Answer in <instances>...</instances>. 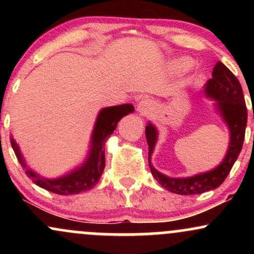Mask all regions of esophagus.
I'll use <instances>...</instances> for the list:
<instances>
[{"instance_id": "1", "label": "esophagus", "mask_w": 254, "mask_h": 254, "mask_svg": "<svg viewBox=\"0 0 254 254\" xmlns=\"http://www.w3.org/2000/svg\"><path fill=\"white\" fill-rule=\"evenodd\" d=\"M149 110H150L149 101L142 100L141 103L137 105V111H138V112L141 113V115H147V113L149 112Z\"/></svg>"}]
</instances>
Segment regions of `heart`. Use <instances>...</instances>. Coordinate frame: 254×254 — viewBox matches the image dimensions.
<instances>
[{"label":"heart","instance_id":"1","mask_svg":"<svg viewBox=\"0 0 254 254\" xmlns=\"http://www.w3.org/2000/svg\"><path fill=\"white\" fill-rule=\"evenodd\" d=\"M190 65V61L186 60V58H179V60L174 61L173 63H172V66L176 69H183V68H186V66Z\"/></svg>","mask_w":254,"mask_h":254}]
</instances>
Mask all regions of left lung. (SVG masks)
Here are the masks:
<instances>
[{
	"mask_svg": "<svg viewBox=\"0 0 254 254\" xmlns=\"http://www.w3.org/2000/svg\"><path fill=\"white\" fill-rule=\"evenodd\" d=\"M204 93L208 98L216 100V109L228 127L230 136L226 156L214 170L189 178H171L160 173L150 161L157 141V130L151 123H148L145 127L151 174L162 188L173 193L198 194L218 188L229 174L243 148L247 124V109L243 88L238 78L223 63L217 62L212 70V77L204 86Z\"/></svg>",
	"mask_w": 254,
	"mask_h": 254,
	"instance_id": "8db88e82",
	"label": "left lung"
}]
</instances>
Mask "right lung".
<instances>
[{"label": "right lung", "mask_w": 254, "mask_h": 254, "mask_svg": "<svg viewBox=\"0 0 254 254\" xmlns=\"http://www.w3.org/2000/svg\"><path fill=\"white\" fill-rule=\"evenodd\" d=\"M133 111H135V107L131 104L105 107L101 110L94 124V129H93L90 149L86 161L76 170L56 179H45L38 176L36 172L30 170L26 165L19 145L14 141L13 137L10 138V143L20 165L22 166L27 177L31 178L32 182L36 185L54 193L63 194V196L76 194L93 189L100 180L105 168V142L117 127L118 122L124 116L132 113Z\"/></svg>", "instance_id": "add662e5"}]
</instances>
